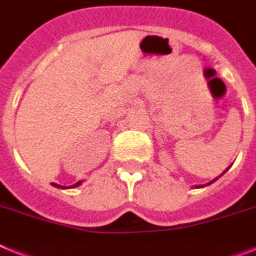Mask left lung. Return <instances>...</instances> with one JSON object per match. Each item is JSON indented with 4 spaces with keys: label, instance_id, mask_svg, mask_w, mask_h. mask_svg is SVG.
Returning a JSON list of instances; mask_svg holds the SVG:
<instances>
[{
    "label": "left lung",
    "instance_id": "1",
    "mask_svg": "<svg viewBox=\"0 0 256 256\" xmlns=\"http://www.w3.org/2000/svg\"><path fill=\"white\" fill-rule=\"evenodd\" d=\"M225 172H224V174H225ZM216 180H217V178H216ZM216 180H213V182H216ZM209 182V184H212V182ZM197 188H198V186H197Z\"/></svg>",
    "mask_w": 256,
    "mask_h": 256
}]
</instances>
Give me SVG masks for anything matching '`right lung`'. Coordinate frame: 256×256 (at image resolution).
<instances>
[{
	"label": "right lung",
	"mask_w": 256,
	"mask_h": 256,
	"mask_svg": "<svg viewBox=\"0 0 256 256\" xmlns=\"http://www.w3.org/2000/svg\"><path fill=\"white\" fill-rule=\"evenodd\" d=\"M81 184V182H76V184H74V186H70V188H74V186H78ZM52 186H56V188H67V186H59V184H55V182H52Z\"/></svg>",
	"instance_id": "add662e5"
}]
</instances>
